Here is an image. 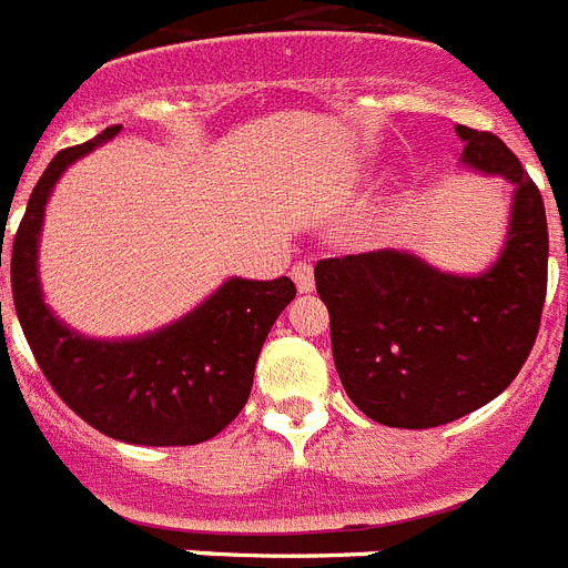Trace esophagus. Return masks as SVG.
I'll use <instances>...</instances> for the list:
<instances>
[{
	"label": "esophagus",
	"instance_id": "obj_1",
	"mask_svg": "<svg viewBox=\"0 0 568 568\" xmlns=\"http://www.w3.org/2000/svg\"><path fill=\"white\" fill-rule=\"evenodd\" d=\"M290 275H293L298 293H313V287H316V275H313V264H310V261H298V264H293Z\"/></svg>",
	"mask_w": 568,
	"mask_h": 568
}]
</instances>
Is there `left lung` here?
<instances>
[{"instance_id": "8db88e82", "label": "left lung", "mask_w": 568, "mask_h": 568, "mask_svg": "<svg viewBox=\"0 0 568 568\" xmlns=\"http://www.w3.org/2000/svg\"><path fill=\"white\" fill-rule=\"evenodd\" d=\"M457 138L459 166L511 183L506 237L486 270L445 273L408 250L316 264L338 379L387 428H436L497 399L540 327L549 266L540 192L500 138L465 125Z\"/></svg>"}]
</instances>
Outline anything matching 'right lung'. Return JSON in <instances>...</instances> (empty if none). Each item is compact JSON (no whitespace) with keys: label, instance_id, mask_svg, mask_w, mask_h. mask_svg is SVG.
<instances>
[{"label":"right lung","instance_id":"right-lung-1","mask_svg":"<svg viewBox=\"0 0 568 568\" xmlns=\"http://www.w3.org/2000/svg\"><path fill=\"white\" fill-rule=\"evenodd\" d=\"M118 132L120 125H111L60 152L33 186L13 237V304L42 373L91 428L132 445H197L221 434L246 405L266 333L295 298V284L287 275H232L181 318L129 338L85 336L62 322L45 304L40 281L45 206L62 174Z\"/></svg>","mask_w":568,"mask_h":568}]
</instances>
